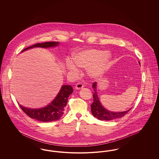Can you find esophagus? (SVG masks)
<instances>
[{
	"instance_id": "1",
	"label": "esophagus",
	"mask_w": 159,
	"mask_h": 159,
	"mask_svg": "<svg viewBox=\"0 0 159 159\" xmlns=\"http://www.w3.org/2000/svg\"><path fill=\"white\" fill-rule=\"evenodd\" d=\"M83 86H83V84L82 83H80V82H79V83L76 84L75 88H76V89H81V88H83Z\"/></svg>"
}]
</instances>
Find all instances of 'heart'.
I'll list each match as a JSON object with an SVG mask.
<instances>
[{"label": "heart", "instance_id": "1", "mask_svg": "<svg viewBox=\"0 0 159 159\" xmlns=\"http://www.w3.org/2000/svg\"><path fill=\"white\" fill-rule=\"evenodd\" d=\"M110 55L95 49L85 50L77 53L74 60H68L67 66L69 70L78 71L79 67L88 68V73L94 78L102 76L108 67Z\"/></svg>", "mask_w": 159, "mask_h": 159}]
</instances>
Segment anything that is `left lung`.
Wrapping results in <instances>:
<instances>
[{"label": "left lung", "instance_id": "1", "mask_svg": "<svg viewBox=\"0 0 159 159\" xmlns=\"http://www.w3.org/2000/svg\"><path fill=\"white\" fill-rule=\"evenodd\" d=\"M140 64V62H139ZM92 88L94 91L93 94V102L91 104V111L94 117H97L100 120H111L116 119L120 118L128 113L131 110L130 108L128 110L123 112H111L108 111L102 106L99 100L97 92V83L94 82L92 84Z\"/></svg>", "mask_w": 159, "mask_h": 159}]
</instances>
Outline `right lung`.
Wrapping results in <instances>:
<instances>
[{
  "label": "right lung",
  "mask_w": 159,
  "mask_h": 159,
  "mask_svg": "<svg viewBox=\"0 0 159 159\" xmlns=\"http://www.w3.org/2000/svg\"><path fill=\"white\" fill-rule=\"evenodd\" d=\"M57 42H48L37 43L23 49L22 52L35 47L49 48L58 45ZM73 92L70 85H63L60 92L53 101L46 107L40 109H31L19 105L23 111L31 119L42 122H49L60 119L64 113L65 108L67 104L69 95Z\"/></svg>",
  "instance_id": "add662e5"
}]
</instances>
